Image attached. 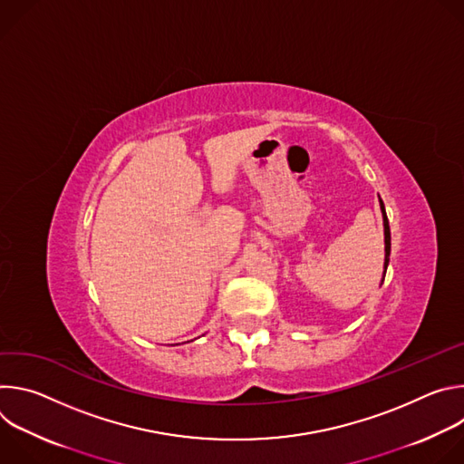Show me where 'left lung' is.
Masks as SVG:
<instances>
[{"label": "left lung", "instance_id": "1", "mask_svg": "<svg viewBox=\"0 0 464 464\" xmlns=\"http://www.w3.org/2000/svg\"><path fill=\"white\" fill-rule=\"evenodd\" d=\"M380 208H382V215H383V235H385V260H383V277H385L387 264H389V255H391V231H389V220H387L385 208H383L382 200H380Z\"/></svg>", "mask_w": 464, "mask_h": 464}]
</instances>
